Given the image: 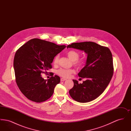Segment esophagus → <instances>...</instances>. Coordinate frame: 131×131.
<instances>
[{
	"label": "esophagus",
	"mask_w": 131,
	"mask_h": 131,
	"mask_svg": "<svg viewBox=\"0 0 131 131\" xmlns=\"http://www.w3.org/2000/svg\"><path fill=\"white\" fill-rule=\"evenodd\" d=\"M61 81H66V79H64V78H61Z\"/></svg>",
	"instance_id": "esophagus-1"
}]
</instances>
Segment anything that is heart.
Listing matches in <instances>:
<instances>
[{
  "mask_svg": "<svg viewBox=\"0 0 131 131\" xmlns=\"http://www.w3.org/2000/svg\"><path fill=\"white\" fill-rule=\"evenodd\" d=\"M66 54L73 61V65L77 68L81 69L83 68L86 64V59L85 58H79L80 53L74 50H70L66 52ZM59 56L56 55L53 59V64L57 65L59 62ZM75 73V71L73 69H66L61 68L57 71V74L63 78H67L69 77L72 74Z\"/></svg>",
  "mask_w": 131,
  "mask_h": 131,
  "instance_id": "1",
  "label": "heart"
}]
</instances>
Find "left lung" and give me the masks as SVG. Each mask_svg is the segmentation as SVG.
<instances>
[{"mask_svg":"<svg viewBox=\"0 0 131 131\" xmlns=\"http://www.w3.org/2000/svg\"><path fill=\"white\" fill-rule=\"evenodd\" d=\"M67 48L84 50L87 53L86 65L78 74L86 80L80 84L77 80H73L74 86L69 90L71 97L80 103L95 100L105 91L113 74L111 50L107 47L92 42L74 43Z\"/></svg>","mask_w":131,"mask_h":131,"instance_id":"left-lung-1","label":"left lung"}]
</instances>
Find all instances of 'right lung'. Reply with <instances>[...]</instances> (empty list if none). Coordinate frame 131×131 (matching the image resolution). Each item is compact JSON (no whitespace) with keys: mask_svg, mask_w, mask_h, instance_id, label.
I'll return each instance as SVG.
<instances>
[{"mask_svg":"<svg viewBox=\"0 0 131 131\" xmlns=\"http://www.w3.org/2000/svg\"><path fill=\"white\" fill-rule=\"evenodd\" d=\"M66 47L34 38L17 50L14 59L16 81L28 99L41 103L52 95L56 86L60 81V77L55 75L47 80L41 75L48 74L47 71L52 68L54 57Z\"/></svg>","mask_w":131,"mask_h":131,"instance_id":"1","label":"right lung"}]
</instances>
